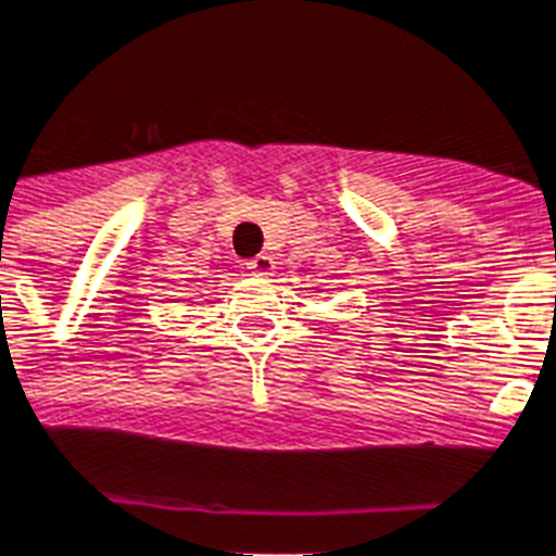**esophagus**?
<instances>
[{
  "instance_id": "34e87169",
  "label": "esophagus",
  "mask_w": 556,
  "mask_h": 556,
  "mask_svg": "<svg viewBox=\"0 0 556 556\" xmlns=\"http://www.w3.org/2000/svg\"><path fill=\"white\" fill-rule=\"evenodd\" d=\"M247 269H250L252 275H258V278H267V275H273V269H275L273 255L261 252V255H255V258L247 261Z\"/></svg>"
}]
</instances>
